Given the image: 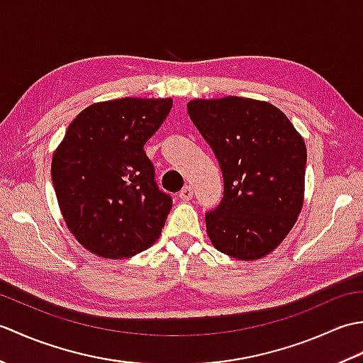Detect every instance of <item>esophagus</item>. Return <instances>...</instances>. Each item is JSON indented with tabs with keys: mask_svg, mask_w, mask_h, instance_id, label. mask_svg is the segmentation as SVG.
Here are the masks:
<instances>
[{
	"mask_svg": "<svg viewBox=\"0 0 363 363\" xmlns=\"http://www.w3.org/2000/svg\"><path fill=\"white\" fill-rule=\"evenodd\" d=\"M179 198L184 199V201H189V199L194 198V187H191V186H184L182 190L179 191Z\"/></svg>",
	"mask_w": 363,
	"mask_h": 363,
	"instance_id": "1",
	"label": "esophagus"
}]
</instances>
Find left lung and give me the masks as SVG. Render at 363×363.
<instances>
[{
  "instance_id": "obj_1",
  "label": "left lung",
  "mask_w": 363,
  "mask_h": 363,
  "mask_svg": "<svg viewBox=\"0 0 363 363\" xmlns=\"http://www.w3.org/2000/svg\"><path fill=\"white\" fill-rule=\"evenodd\" d=\"M187 111L223 173L221 201L206 212L211 242L234 259L267 256L303 207V137L277 107L256 99H194Z\"/></svg>"
}]
</instances>
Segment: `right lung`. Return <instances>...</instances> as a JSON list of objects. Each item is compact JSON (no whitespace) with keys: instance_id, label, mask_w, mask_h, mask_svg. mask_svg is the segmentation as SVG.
Here are the masks:
<instances>
[{"instance_id":"1","label":"right lung","mask_w":363,"mask_h":363,"mask_svg":"<svg viewBox=\"0 0 363 363\" xmlns=\"http://www.w3.org/2000/svg\"><path fill=\"white\" fill-rule=\"evenodd\" d=\"M172 106V98L91 104L54 152L51 176L67 226L96 256L130 257L159 238L173 199L159 189L145 143Z\"/></svg>"}]
</instances>
